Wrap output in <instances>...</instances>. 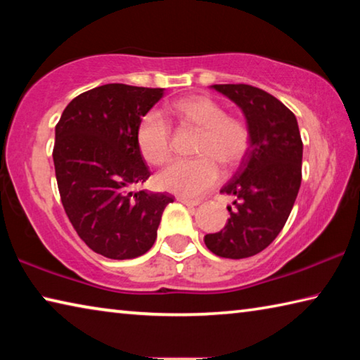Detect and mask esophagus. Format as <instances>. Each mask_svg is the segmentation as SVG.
Instances as JSON below:
<instances>
[{"mask_svg":"<svg viewBox=\"0 0 360 360\" xmlns=\"http://www.w3.org/2000/svg\"><path fill=\"white\" fill-rule=\"evenodd\" d=\"M178 202L184 203L186 206H198L200 205V200H191V198H186V197H178Z\"/></svg>","mask_w":360,"mask_h":360,"instance_id":"esophagus-1","label":"esophagus"}]
</instances>
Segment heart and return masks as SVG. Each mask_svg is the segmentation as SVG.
Returning a JSON list of instances; mask_svg holds the SVG:
<instances>
[{
  "mask_svg": "<svg viewBox=\"0 0 360 360\" xmlns=\"http://www.w3.org/2000/svg\"><path fill=\"white\" fill-rule=\"evenodd\" d=\"M176 119L200 129L193 160H176L157 176L158 184L181 197H197L219 181L217 163L235 167L251 143L248 125L227 115L225 108L205 95H191L176 100L168 108ZM143 157L152 165H163L172 155V127L160 112L150 111L139 122L136 133Z\"/></svg>",
  "mask_w": 360,
  "mask_h": 360,
  "instance_id": "heart-1",
  "label": "heart"
}]
</instances>
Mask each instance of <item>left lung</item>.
<instances>
[{
    "instance_id": "8db88e82",
    "label": "left lung",
    "mask_w": 360,
    "mask_h": 360,
    "mask_svg": "<svg viewBox=\"0 0 360 360\" xmlns=\"http://www.w3.org/2000/svg\"><path fill=\"white\" fill-rule=\"evenodd\" d=\"M245 114L251 143L221 192L235 197L229 222L205 236L211 252L246 259L273 243L283 230L302 184L303 143L294 112L265 90L248 84H214Z\"/></svg>"
}]
</instances>
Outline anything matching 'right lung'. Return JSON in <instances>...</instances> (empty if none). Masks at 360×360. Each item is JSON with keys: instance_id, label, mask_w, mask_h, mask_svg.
<instances>
[{"instance_id": "1", "label": "right lung", "mask_w": 360, "mask_h": 360, "mask_svg": "<svg viewBox=\"0 0 360 360\" xmlns=\"http://www.w3.org/2000/svg\"><path fill=\"white\" fill-rule=\"evenodd\" d=\"M163 89L106 84L76 96L56 127L53 165L72 227L94 252L127 260L149 251L168 193L133 192L150 176L139 150V122Z\"/></svg>"}]
</instances>
